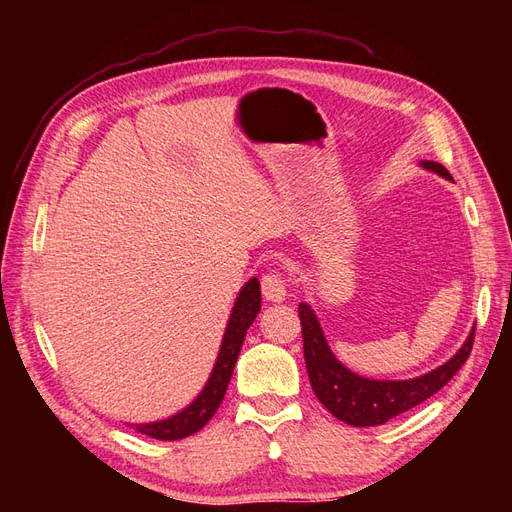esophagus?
<instances>
[{
  "label": "esophagus",
  "instance_id": "obj_1",
  "mask_svg": "<svg viewBox=\"0 0 512 512\" xmlns=\"http://www.w3.org/2000/svg\"><path fill=\"white\" fill-rule=\"evenodd\" d=\"M262 294H265L267 301L273 303H280L286 299V280L280 273H267L262 275V282H260Z\"/></svg>",
  "mask_w": 512,
  "mask_h": 512
}]
</instances>
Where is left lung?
I'll list each match as a JSON object with an SVG mask.
<instances>
[{"instance_id": "1", "label": "left lung", "mask_w": 512, "mask_h": 512, "mask_svg": "<svg viewBox=\"0 0 512 512\" xmlns=\"http://www.w3.org/2000/svg\"><path fill=\"white\" fill-rule=\"evenodd\" d=\"M421 166L453 181L451 173L438 162L425 160ZM299 318L307 376L316 397L335 418L354 427L384 425L391 418L412 410L431 395H436L457 374L459 367L468 361L476 331V327H472L466 344L459 348L453 359H448L429 374L412 380H369L354 374L335 359L327 339H324L314 309L307 303L299 305Z\"/></svg>"}]
</instances>
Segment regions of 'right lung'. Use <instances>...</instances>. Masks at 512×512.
Instances as JSON below:
<instances>
[{
	"instance_id": "right-lung-1",
	"label": "right lung",
	"mask_w": 512,
	"mask_h": 512,
	"mask_svg": "<svg viewBox=\"0 0 512 512\" xmlns=\"http://www.w3.org/2000/svg\"><path fill=\"white\" fill-rule=\"evenodd\" d=\"M258 312H260V282L256 277H252V280L241 288L235 307H232L218 361L213 365V371L205 384V389L200 391V395L188 408H183L179 414L166 418V421L132 425V427L156 440H181L203 429L222 404L230 376H232V369H235V363L239 359L245 333L252 327Z\"/></svg>"
}]
</instances>
